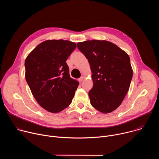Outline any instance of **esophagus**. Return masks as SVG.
<instances>
[{"instance_id":"obj_1","label":"esophagus","mask_w":159,"mask_h":159,"mask_svg":"<svg viewBox=\"0 0 159 159\" xmlns=\"http://www.w3.org/2000/svg\"><path fill=\"white\" fill-rule=\"evenodd\" d=\"M83 80H84V77H80V78L78 79V80H79V82L80 83H81V82L83 81Z\"/></svg>"}]
</instances>
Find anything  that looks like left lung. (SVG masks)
Masks as SVG:
<instances>
[{"mask_svg": "<svg viewBox=\"0 0 159 159\" xmlns=\"http://www.w3.org/2000/svg\"><path fill=\"white\" fill-rule=\"evenodd\" d=\"M88 59L93 73L90 104L98 111L109 113L118 108L127 94L133 77L128 55L105 40H89L77 44Z\"/></svg>", "mask_w": 159, "mask_h": 159, "instance_id": "obj_1", "label": "left lung"}]
</instances>
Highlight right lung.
<instances>
[{
    "mask_svg": "<svg viewBox=\"0 0 159 159\" xmlns=\"http://www.w3.org/2000/svg\"><path fill=\"white\" fill-rule=\"evenodd\" d=\"M76 48L74 42L47 40L29 54L25 60V77L38 103L53 113L69 106L79 82L72 79L66 61Z\"/></svg>",
    "mask_w": 159,
    "mask_h": 159,
    "instance_id": "1",
    "label": "right lung"
}]
</instances>
